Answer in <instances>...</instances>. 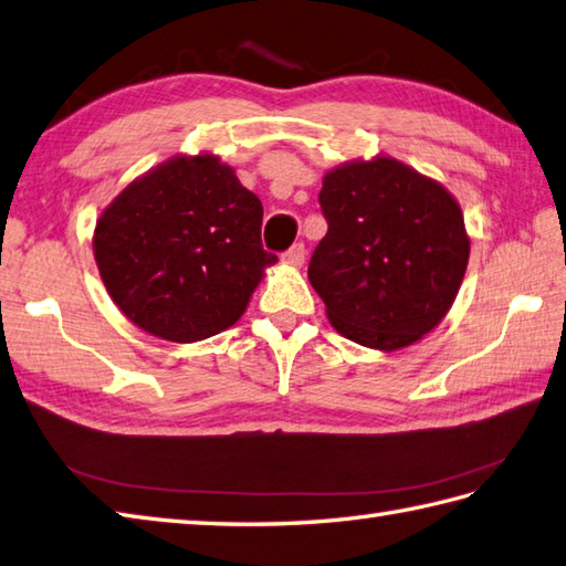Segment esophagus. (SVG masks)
Returning a JSON list of instances; mask_svg holds the SVG:
<instances>
[{"label": "esophagus", "instance_id": "obj_1", "mask_svg": "<svg viewBox=\"0 0 566 566\" xmlns=\"http://www.w3.org/2000/svg\"><path fill=\"white\" fill-rule=\"evenodd\" d=\"M305 254H307L305 244L295 242V244L291 247V250H287V252L283 254V261H285V264H291V266H302V264H305Z\"/></svg>", "mask_w": 566, "mask_h": 566}]
</instances>
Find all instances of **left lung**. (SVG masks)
<instances>
[{
  "label": "left lung",
  "instance_id": "obj_1",
  "mask_svg": "<svg viewBox=\"0 0 566 566\" xmlns=\"http://www.w3.org/2000/svg\"><path fill=\"white\" fill-rule=\"evenodd\" d=\"M328 232L310 283L340 336L365 348L412 346L444 319L471 254L461 206L401 160H350L324 175Z\"/></svg>",
  "mask_w": 566,
  "mask_h": 566
}]
</instances>
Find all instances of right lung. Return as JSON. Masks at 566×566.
<instances>
[{
  "label": "right lung",
  "mask_w": 566,
  "mask_h": 566,
  "mask_svg": "<svg viewBox=\"0 0 566 566\" xmlns=\"http://www.w3.org/2000/svg\"><path fill=\"white\" fill-rule=\"evenodd\" d=\"M264 209L218 156H175L148 170L95 223L93 254L115 305L175 343L220 334L244 314L264 269Z\"/></svg>",
  "instance_id": "right-lung-1"
}]
</instances>
